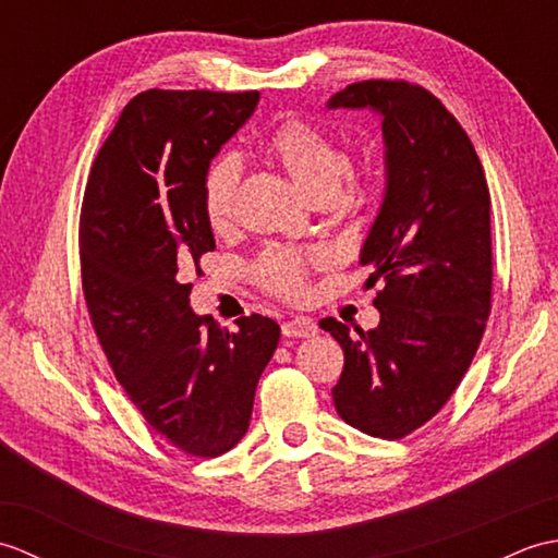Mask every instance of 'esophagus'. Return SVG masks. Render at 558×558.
<instances>
[{
    "mask_svg": "<svg viewBox=\"0 0 558 558\" xmlns=\"http://www.w3.org/2000/svg\"><path fill=\"white\" fill-rule=\"evenodd\" d=\"M318 333V326L306 316H294L282 324V336L286 338H312Z\"/></svg>",
    "mask_w": 558,
    "mask_h": 558,
    "instance_id": "obj_1",
    "label": "esophagus"
}]
</instances>
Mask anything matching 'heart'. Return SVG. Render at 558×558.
Here are the masks:
<instances>
[{
  "label": "heart",
  "instance_id": "obj_1",
  "mask_svg": "<svg viewBox=\"0 0 558 558\" xmlns=\"http://www.w3.org/2000/svg\"><path fill=\"white\" fill-rule=\"evenodd\" d=\"M264 156L276 165L312 204H328L338 194L345 156L324 129L302 120L278 124L264 141ZM236 162L220 158L210 165L201 186V206L213 232H225L232 225V204L236 192ZM312 254L298 248H268L258 258L256 276L260 286L280 298H300L306 286Z\"/></svg>",
  "mask_w": 558,
  "mask_h": 558
}]
</instances>
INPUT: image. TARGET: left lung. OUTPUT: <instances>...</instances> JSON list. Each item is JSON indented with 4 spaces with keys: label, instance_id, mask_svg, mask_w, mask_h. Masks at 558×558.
Instances as JSON below:
<instances>
[{
    "label": "left lung",
    "instance_id": "obj_1",
    "mask_svg": "<svg viewBox=\"0 0 558 558\" xmlns=\"http://www.w3.org/2000/svg\"><path fill=\"white\" fill-rule=\"evenodd\" d=\"M330 110L381 114L386 194L360 264L366 288L384 282L381 322L354 333L322 326L342 352L333 402L354 429L402 438L453 396L475 357L492 312L489 186L475 146L441 100L408 81H360Z\"/></svg>",
    "mask_w": 558,
    "mask_h": 558
}]
</instances>
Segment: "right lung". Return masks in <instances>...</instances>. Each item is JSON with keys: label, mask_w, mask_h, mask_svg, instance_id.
Wrapping results in <instances>:
<instances>
[{"label": "right lung", "mask_w": 558, "mask_h": 558, "mask_svg": "<svg viewBox=\"0 0 558 558\" xmlns=\"http://www.w3.org/2000/svg\"><path fill=\"white\" fill-rule=\"evenodd\" d=\"M256 102L258 90L138 93L93 162L81 206L83 298L105 357L153 429L194 458L240 444L280 340L268 316L228 330L194 314L184 282L216 248L201 206L206 170Z\"/></svg>", "instance_id": "1"}]
</instances>
